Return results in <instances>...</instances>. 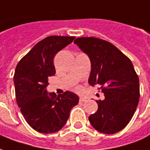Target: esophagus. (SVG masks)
<instances>
[{
    "instance_id": "34e87169",
    "label": "esophagus",
    "mask_w": 150,
    "mask_h": 150,
    "mask_svg": "<svg viewBox=\"0 0 150 150\" xmlns=\"http://www.w3.org/2000/svg\"><path fill=\"white\" fill-rule=\"evenodd\" d=\"M86 100H87V98H86V97H79V101L83 102V101H86Z\"/></svg>"
}]
</instances>
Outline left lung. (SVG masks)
I'll use <instances>...</instances> for the list:
<instances>
[{
    "label": "left lung",
    "instance_id": "left-lung-1",
    "mask_svg": "<svg viewBox=\"0 0 150 150\" xmlns=\"http://www.w3.org/2000/svg\"><path fill=\"white\" fill-rule=\"evenodd\" d=\"M91 62L88 83L99 85L105 99L89 116L95 129L114 134L128 124L140 97L139 78L132 62L111 43L95 37H79L74 41Z\"/></svg>",
    "mask_w": 150,
    "mask_h": 150
}]
</instances>
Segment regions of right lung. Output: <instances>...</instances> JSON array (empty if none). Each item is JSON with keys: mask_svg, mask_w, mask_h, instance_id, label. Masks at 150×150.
<instances>
[{"mask_svg": "<svg viewBox=\"0 0 150 150\" xmlns=\"http://www.w3.org/2000/svg\"><path fill=\"white\" fill-rule=\"evenodd\" d=\"M75 36L51 35L35 45L18 63L13 76L18 107L28 124L41 133H53L66 124L79 97L66 91L48 93L49 78L55 75L53 59Z\"/></svg>", "mask_w": 150, "mask_h": 150, "instance_id": "right-lung-1", "label": "right lung"}]
</instances>
